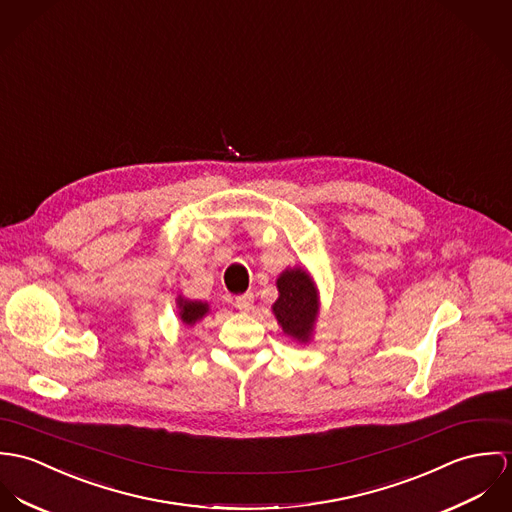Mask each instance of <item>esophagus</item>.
Masks as SVG:
<instances>
[{
	"label": "esophagus",
	"mask_w": 512,
	"mask_h": 512,
	"mask_svg": "<svg viewBox=\"0 0 512 512\" xmlns=\"http://www.w3.org/2000/svg\"><path fill=\"white\" fill-rule=\"evenodd\" d=\"M235 308L241 312H247L253 308V294H241L235 298Z\"/></svg>",
	"instance_id": "obj_1"
}]
</instances>
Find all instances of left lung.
I'll use <instances>...</instances> for the list:
<instances>
[{"label":"left lung","mask_w":512,"mask_h":512,"mask_svg":"<svg viewBox=\"0 0 512 512\" xmlns=\"http://www.w3.org/2000/svg\"><path fill=\"white\" fill-rule=\"evenodd\" d=\"M279 298L273 304V314L279 320L284 334L292 340L306 341L312 338L314 324L320 312L318 290L310 275L300 269H286L277 279Z\"/></svg>","instance_id":"8db88e82"}]
</instances>
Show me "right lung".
Instances as JSON below:
<instances>
[{
	"instance_id": "1",
	"label": "right lung",
	"mask_w": 512,
	"mask_h": 512,
	"mask_svg": "<svg viewBox=\"0 0 512 512\" xmlns=\"http://www.w3.org/2000/svg\"><path fill=\"white\" fill-rule=\"evenodd\" d=\"M176 306H178V316L186 326H194L196 322H200L208 312L210 306L208 302H200V300H188L184 296L176 298Z\"/></svg>"
}]
</instances>
